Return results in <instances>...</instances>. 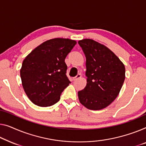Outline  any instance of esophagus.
<instances>
[{"instance_id": "34e87169", "label": "esophagus", "mask_w": 146, "mask_h": 146, "mask_svg": "<svg viewBox=\"0 0 146 146\" xmlns=\"http://www.w3.org/2000/svg\"><path fill=\"white\" fill-rule=\"evenodd\" d=\"M81 77V75H80V74H78V75L76 76V77H75L73 78V80L74 81H75V80H77V79H79V78H80Z\"/></svg>"}]
</instances>
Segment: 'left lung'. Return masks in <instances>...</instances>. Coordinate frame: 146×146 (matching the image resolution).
<instances>
[{
	"label": "left lung",
	"mask_w": 146,
	"mask_h": 146,
	"mask_svg": "<svg viewBox=\"0 0 146 146\" xmlns=\"http://www.w3.org/2000/svg\"><path fill=\"white\" fill-rule=\"evenodd\" d=\"M78 43L86 57L87 77L85 88L78 92L79 102L89 110H102L119 94L125 79V66L108 48L92 39Z\"/></svg>",
	"instance_id": "left-lung-1"
}]
</instances>
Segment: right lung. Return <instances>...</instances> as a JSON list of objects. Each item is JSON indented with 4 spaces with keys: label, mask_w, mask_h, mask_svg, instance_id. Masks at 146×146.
Wrapping results in <instances>:
<instances>
[{
    "label": "right lung",
    "mask_w": 146,
    "mask_h": 146,
    "mask_svg": "<svg viewBox=\"0 0 146 146\" xmlns=\"http://www.w3.org/2000/svg\"><path fill=\"white\" fill-rule=\"evenodd\" d=\"M75 40L56 38L46 40L26 56L20 69L23 88L30 100L40 107L51 106L71 82L65 59Z\"/></svg>",
    "instance_id": "1"
}]
</instances>
